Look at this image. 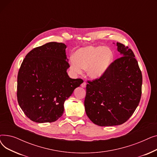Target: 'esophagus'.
<instances>
[{
    "instance_id": "esophagus-1",
    "label": "esophagus",
    "mask_w": 157,
    "mask_h": 157,
    "mask_svg": "<svg viewBox=\"0 0 157 157\" xmlns=\"http://www.w3.org/2000/svg\"><path fill=\"white\" fill-rule=\"evenodd\" d=\"M81 86L82 87H83V88H85V87H86V83L85 81H84L83 83L81 85Z\"/></svg>"
}]
</instances>
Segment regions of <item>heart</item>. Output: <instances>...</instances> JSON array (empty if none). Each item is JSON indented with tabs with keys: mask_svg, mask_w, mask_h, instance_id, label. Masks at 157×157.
I'll return each instance as SVG.
<instances>
[{
	"mask_svg": "<svg viewBox=\"0 0 157 157\" xmlns=\"http://www.w3.org/2000/svg\"><path fill=\"white\" fill-rule=\"evenodd\" d=\"M113 57L109 48L93 46L82 48L71 58V69L76 74H81L83 69H88L90 78L98 79L109 67Z\"/></svg>",
	"mask_w": 157,
	"mask_h": 157,
	"instance_id": "obj_1",
	"label": "heart"
}]
</instances>
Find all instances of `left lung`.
Segmentation results:
<instances>
[{"label": "left lung", "mask_w": 157, "mask_h": 157, "mask_svg": "<svg viewBox=\"0 0 157 157\" xmlns=\"http://www.w3.org/2000/svg\"><path fill=\"white\" fill-rule=\"evenodd\" d=\"M121 57L111 63L103 75L88 81L85 99L88 117L95 124H123L133 114L141 100L143 77L131 49L117 43Z\"/></svg>", "instance_id": "8db88e82"}]
</instances>
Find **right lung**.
Here are the masks:
<instances>
[{
    "mask_svg": "<svg viewBox=\"0 0 157 157\" xmlns=\"http://www.w3.org/2000/svg\"><path fill=\"white\" fill-rule=\"evenodd\" d=\"M66 48L62 43H48L32 49L21 63L17 99L25 114L33 121H56L63 114L65 101L83 82L68 76Z\"/></svg>",
    "mask_w": 157,
    "mask_h": 157,
    "instance_id": "add662e5",
    "label": "right lung"
}]
</instances>
